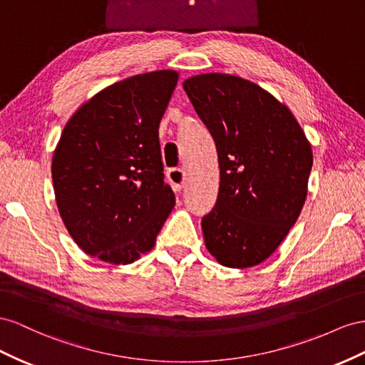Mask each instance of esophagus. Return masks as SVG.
I'll return each mask as SVG.
<instances>
[{
	"label": "esophagus",
	"mask_w": 365,
	"mask_h": 365,
	"mask_svg": "<svg viewBox=\"0 0 365 365\" xmlns=\"http://www.w3.org/2000/svg\"><path fill=\"white\" fill-rule=\"evenodd\" d=\"M168 180L171 182L173 190L175 192H180L183 188V183H185V171L180 168H173L168 171Z\"/></svg>",
	"instance_id": "1"
}]
</instances>
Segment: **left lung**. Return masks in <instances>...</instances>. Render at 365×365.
<instances>
[{"label": "left lung", "mask_w": 365, "mask_h": 365, "mask_svg": "<svg viewBox=\"0 0 365 365\" xmlns=\"http://www.w3.org/2000/svg\"><path fill=\"white\" fill-rule=\"evenodd\" d=\"M183 88L215 142L220 186L203 217L205 245L218 263H263L303 210L312 145L287 106L254 82L203 73Z\"/></svg>", "instance_id": "1"}]
</instances>
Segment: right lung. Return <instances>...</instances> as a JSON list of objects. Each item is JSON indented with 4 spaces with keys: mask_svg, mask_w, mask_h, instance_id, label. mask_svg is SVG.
<instances>
[{
    "mask_svg": "<svg viewBox=\"0 0 365 365\" xmlns=\"http://www.w3.org/2000/svg\"><path fill=\"white\" fill-rule=\"evenodd\" d=\"M179 73L111 84L75 111L51 159L59 215L76 245L110 264L150 252L175 205L163 182L159 123Z\"/></svg>",
    "mask_w": 365,
    "mask_h": 365,
    "instance_id": "right-lung-1",
    "label": "right lung"
}]
</instances>
